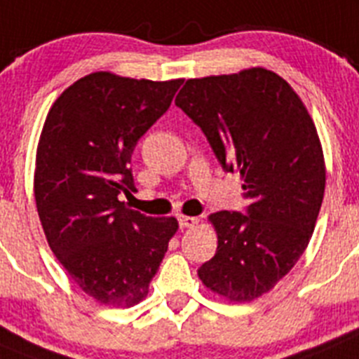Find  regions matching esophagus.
Listing matches in <instances>:
<instances>
[{
  "label": "esophagus",
  "instance_id": "obj_1",
  "mask_svg": "<svg viewBox=\"0 0 359 359\" xmlns=\"http://www.w3.org/2000/svg\"><path fill=\"white\" fill-rule=\"evenodd\" d=\"M179 224L182 229H193L198 225V218L196 216H179Z\"/></svg>",
  "mask_w": 359,
  "mask_h": 359
}]
</instances>
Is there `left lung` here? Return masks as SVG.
<instances>
[{
    "instance_id": "left-lung-1",
    "label": "left lung",
    "mask_w": 359,
    "mask_h": 359,
    "mask_svg": "<svg viewBox=\"0 0 359 359\" xmlns=\"http://www.w3.org/2000/svg\"><path fill=\"white\" fill-rule=\"evenodd\" d=\"M175 105L202 128L225 172L240 173L250 200L247 215L209 216L218 247L198 277L229 302H252L311 240L325 189L318 132L293 87L264 67L189 79Z\"/></svg>"
}]
</instances>
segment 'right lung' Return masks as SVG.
Wrapping results in <instances>:
<instances>
[{"label": "right lung", "mask_w": 359, "mask_h": 359, "mask_svg": "<svg viewBox=\"0 0 359 359\" xmlns=\"http://www.w3.org/2000/svg\"><path fill=\"white\" fill-rule=\"evenodd\" d=\"M182 79L154 82L96 71L48 111L35 156L34 195L48 245L73 283L103 306L147 299L173 216L150 218L118 198L135 191L130 157L168 111Z\"/></svg>", "instance_id": "obj_1"}]
</instances>
